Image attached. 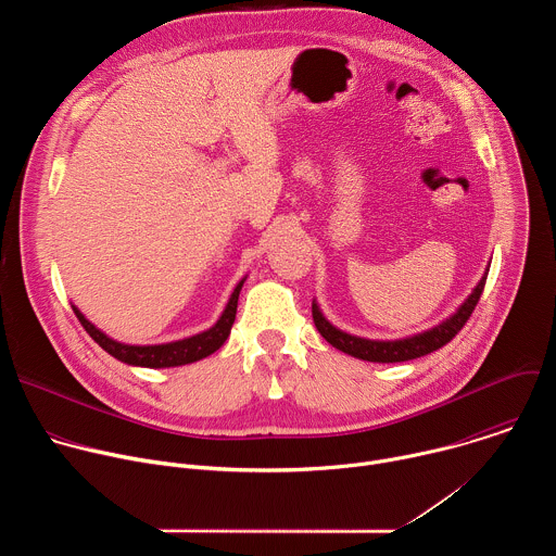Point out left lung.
<instances>
[{
    "label": "left lung",
    "instance_id": "left-lung-1",
    "mask_svg": "<svg viewBox=\"0 0 556 556\" xmlns=\"http://www.w3.org/2000/svg\"><path fill=\"white\" fill-rule=\"evenodd\" d=\"M489 277V266L486 273L482 275V279L478 281V286L472 288V292L459 303V307L448 314L444 321H440L433 328H427L418 334H409L403 339H365V337H356L350 332H343L341 328L332 326L326 314L321 312L319 303L316 299L312 301V316H314V326L316 330L321 332V337L337 350L361 358V361H369V363H403V361H414L420 356H427L435 350H440L442 345H446L468 321V316L472 314L475 305H478L484 283Z\"/></svg>",
    "mask_w": 556,
    "mask_h": 556
}]
</instances>
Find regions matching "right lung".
Listing matches in <instances>:
<instances>
[{
    "label": "right lung",
    "instance_id": "add662e5",
    "mask_svg": "<svg viewBox=\"0 0 556 556\" xmlns=\"http://www.w3.org/2000/svg\"><path fill=\"white\" fill-rule=\"evenodd\" d=\"M249 277V275H247ZM247 277L240 279V283L235 286V290L228 296V303L224 307V312L219 314V319L204 332L187 337V339H178V341H169V343H155V345H131V343H121L116 339H112L110 334H105L103 330H99L88 316L78 309L76 305H72L76 319L81 321V326L86 328V332L108 352L112 354L116 361L125 363V365H134V367H151V369H163V367H182L195 361H202L206 356H211L213 352H217L228 334L230 328L235 324V314H237V299H240L242 286L247 281Z\"/></svg>",
    "mask_w": 556,
    "mask_h": 556
}]
</instances>
